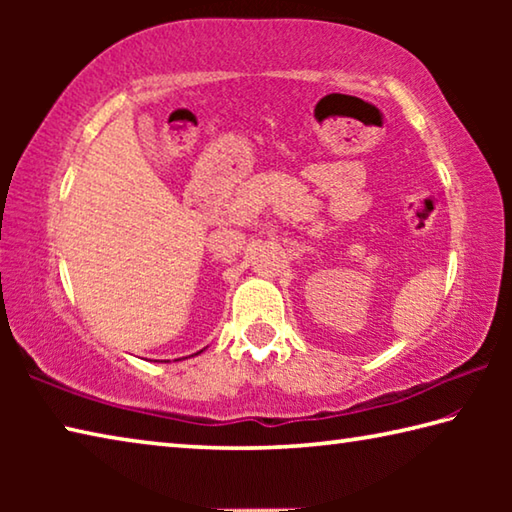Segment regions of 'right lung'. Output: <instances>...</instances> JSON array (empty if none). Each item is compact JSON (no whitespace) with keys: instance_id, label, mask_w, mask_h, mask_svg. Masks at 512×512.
I'll use <instances>...</instances> for the list:
<instances>
[{"instance_id":"right-lung-1","label":"right lung","mask_w":512,"mask_h":512,"mask_svg":"<svg viewBox=\"0 0 512 512\" xmlns=\"http://www.w3.org/2000/svg\"><path fill=\"white\" fill-rule=\"evenodd\" d=\"M201 352H203V350H201Z\"/></svg>"}]
</instances>
